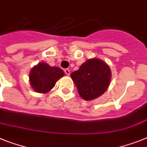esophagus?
<instances>
[{
  "label": "esophagus",
  "instance_id": "obj_1",
  "mask_svg": "<svg viewBox=\"0 0 147 147\" xmlns=\"http://www.w3.org/2000/svg\"><path fill=\"white\" fill-rule=\"evenodd\" d=\"M64 71H65V74L70 75V74H71V71H70V70H69V69H67V68L65 69V70H64Z\"/></svg>",
  "mask_w": 147,
  "mask_h": 147
}]
</instances>
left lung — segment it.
<instances>
[{
  "label": "left lung",
  "mask_w": 147,
  "mask_h": 147,
  "mask_svg": "<svg viewBox=\"0 0 147 147\" xmlns=\"http://www.w3.org/2000/svg\"><path fill=\"white\" fill-rule=\"evenodd\" d=\"M80 96L86 100L97 98L106 91L111 80L109 65L98 59H88L71 75Z\"/></svg>",
  "instance_id": "8db88e82"
}]
</instances>
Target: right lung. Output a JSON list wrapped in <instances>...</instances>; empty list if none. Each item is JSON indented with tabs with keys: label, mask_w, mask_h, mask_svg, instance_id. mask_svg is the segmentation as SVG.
<instances>
[{
	"label": "right lung",
	"mask_w": 147,
	"mask_h": 147,
	"mask_svg": "<svg viewBox=\"0 0 147 147\" xmlns=\"http://www.w3.org/2000/svg\"><path fill=\"white\" fill-rule=\"evenodd\" d=\"M64 76L61 69L51 67L46 63H38L30 73V81L34 91L46 93L54 87L57 80Z\"/></svg>",
	"instance_id": "1"
}]
</instances>
